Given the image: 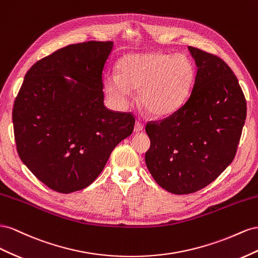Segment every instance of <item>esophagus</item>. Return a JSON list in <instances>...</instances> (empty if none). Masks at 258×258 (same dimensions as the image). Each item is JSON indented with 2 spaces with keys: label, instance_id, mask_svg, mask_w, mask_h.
Masks as SVG:
<instances>
[{
  "label": "esophagus",
  "instance_id": "esophagus-1",
  "mask_svg": "<svg viewBox=\"0 0 258 258\" xmlns=\"http://www.w3.org/2000/svg\"><path fill=\"white\" fill-rule=\"evenodd\" d=\"M144 128V125L142 123L141 120H137L136 123H135V126H134V132H136V133H138V132H142Z\"/></svg>",
  "mask_w": 258,
  "mask_h": 258
}]
</instances>
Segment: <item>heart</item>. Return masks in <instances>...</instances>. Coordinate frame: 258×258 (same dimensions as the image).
Returning <instances> with one entry per match:
<instances>
[{"instance_id": "obj_1", "label": "heart", "mask_w": 258, "mask_h": 258, "mask_svg": "<svg viewBox=\"0 0 258 258\" xmlns=\"http://www.w3.org/2000/svg\"><path fill=\"white\" fill-rule=\"evenodd\" d=\"M195 78V68L185 55L161 53L131 54L117 64V75L105 77V91L117 109L132 101V90L139 100L157 116L175 112L186 101Z\"/></svg>"}]
</instances>
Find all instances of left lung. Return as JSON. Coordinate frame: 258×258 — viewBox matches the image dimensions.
<instances>
[{
    "label": "left lung",
    "instance_id": "1",
    "mask_svg": "<svg viewBox=\"0 0 258 258\" xmlns=\"http://www.w3.org/2000/svg\"><path fill=\"white\" fill-rule=\"evenodd\" d=\"M198 67L187 101L170 116L146 124L145 161L159 186L175 195L207 187L234 159L246 119L239 81L222 58L188 46Z\"/></svg>",
    "mask_w": 258,
    "mask_h": 258
}]
</instances>
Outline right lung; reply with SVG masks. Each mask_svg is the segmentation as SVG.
Segmentation results:
<instances>
[{"instance_id": "add662e5", "label": "right lung", "mask_w": 258, "mask_h": 258, "mask_svg": "<svg viewBox=\"0 0 258 258\" xmlns=\"http://www.w3.org/2000/svg\"><path fill=\"white\" fill-rule=\"evenodd\" d=\"M112 46L111 41H90L54 51L28 70L15 99L19 158L57 192L90 186L134 130L133 113L104 105L102 71Z\"/></svg>"}]
</instances>
